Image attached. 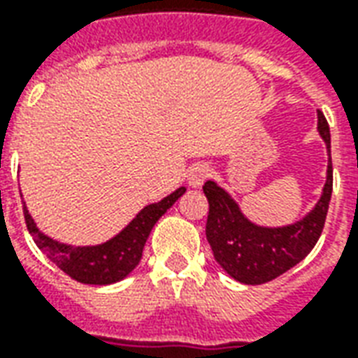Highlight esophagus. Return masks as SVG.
<instances>
[{"label": "esophagus", "instance_id": "obj_1", "mask_svg": "<svg viewBox=\"0 0 358 358\" xmlns=\"http://www.w3.org/2000/svg\"><path fill=\"white\" fill-rule=\"evenodd\" d=\"M209 174H210L209 164H205V163L194 164V166L187 171V184H189L192 187H201L203 182L209 178Z\"/></svg>", "mask_w": 358, "mask_h": 358}]
</instances>
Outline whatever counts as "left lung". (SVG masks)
<instances>
[{"mask_svg":"<svg viewBox=\"0 0 358 358\" xmlns=\"http://www.w3.org/2000/svg\"><path fill=\"white\" fill-rule=\"evenodd\" d=\"M318 134L328 149V171L322 195L310 213L287 226H259L251 222L232 195L207 180L203 192L209 201L207 241L213 255L226 274L241 284H266L301 263L313 251L322 234L331 197V157L330 126L318 110Z\"/></svg>","mask_w":358,"mask_h":358,"instance_id":"left-lung-1","label":"left lung"}]
</instances>
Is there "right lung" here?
<instances>
[{
    "instance_id": "add662e5",
    "label": "right lung",
    "mask_w": 358,
    "mask_h": 358,
    "mask_svg": "<svg viewBox=\"0 0 358 358\" xmlns=\"http://www.w3.org/2000/svg\"><path fill=\"white\" fill-rule=\"evenodd\" d=\"M186 194V187H178L176 192L166 195L159 203H151L132 218V222L126 226L122 232L110 238L99 245H69L53 240L50 236L40 232L34 218L30 217L27 205L24 220H27L28 232L32 234L36 245L42 249L51 263H55L65 274L90 285H107L124 280L141 261L143 245L148 241L149 234L159 218Z\"/></svg>"
}]
</instances>
